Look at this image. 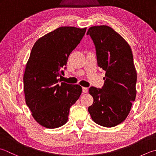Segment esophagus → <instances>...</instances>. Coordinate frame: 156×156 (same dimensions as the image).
I'll return each mask as SVG.
<instances>
[{
	"label": "esophagus",
	"mask_w": 156,
	"mask_h": 156,
	"mask_svg": "<svg viewBox=\"0 0 156 156\" xmlns=\"http://www.w3.org/2000/svg\"><path fill=\"white\" fill-rule=\"evenodd\" d=\"M82 91H83V93H87L88 92V89L87 87H82Z\"/></svg>",
	"instance_id": "esophagus-1"
}]
</instances>
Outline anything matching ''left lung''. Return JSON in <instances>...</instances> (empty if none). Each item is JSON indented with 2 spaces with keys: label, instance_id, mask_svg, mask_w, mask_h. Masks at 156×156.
I'll return each instance as SVG.
<instances>
[{
  "label": "left lung",
  "instance_id": "left-lung-1",
  "mask_svg": "<svg viewBox=\"0 0 156 156\" xmlns=\"http://www.w3.org/2000/svg\"><path fill=\"white\" fill-rule=\"evenodd\" d=\"M87 34L95 45L98 66L106 72L101 89L90 87L94 102L87 110L97 124L114 127L124 121L136 98L133 52L124 38L109 26H92Z\"/></svg>",
  "mask_w": 156,
  "mask_h": 156
}]
</instances>
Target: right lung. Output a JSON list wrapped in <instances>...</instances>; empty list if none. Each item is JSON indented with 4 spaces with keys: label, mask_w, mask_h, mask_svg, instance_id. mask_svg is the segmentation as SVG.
I'll return each instance as SVG.
<instances>
[{
    "label": "right lung",
    "mask_w": 156,
    "mask_h": 156,
    "mask_svg": "<svg viewBox=\"0 0 156 156\" xmlns=\"http://www.w3.org/2000/svg\"><path fill=\"white\" fill-rule=\"evenodd\" d=\"M86 31V28L62 26L44 35L32 47L23 79L26 103L34 119L47 128L65 124L70 107L81 95L80 86L61 83L59 77L64 75L69 55Z\"/></svg>",
    "instance_id": "1"
}]
</instances>
